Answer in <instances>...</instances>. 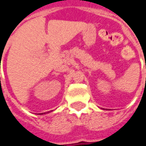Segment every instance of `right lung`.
<instances>
[{
	"mask_svg": "<svg viewBox=\"0 0 146 146\" xmlns=\"http://www.w3.org/2000/svg\"><path fill=\"white\" fill-rule=\"evenodd\" d=\"M40 114H43V113H40Z\"/></svg>",
	"mask_w": 146,
	"mask_h": 146,
	"instance_id": "add662e5",
	"label": "right lung"
}]
</instances>
